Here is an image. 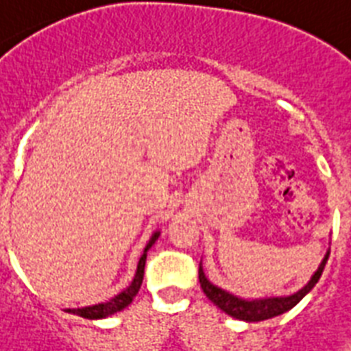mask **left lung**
<instances>
[{
    "label": "left lung",
    "instance_id": "8db88e82",
    "mask_svg": "<svg viewBox=\"0 0 351 351\" xmlns=\"http://www.w3.org/2000/svg\"><path fill=\"white\" fill-rule=\"evenodd\" d=\"M330 250H326L323 261L319 263L317 270L314 272V276L310 278V281L304 285L303 289L298 290L295 294L290 295H270V298H258V299H245L240 295L232 294V292H227L221 287L215 285L210 281L204 272V267L198 269V278H200V285L204 294L213 301V303L218 306L220 310H223L225 314L230 315V317L240 319V321H247V323H258V321H265V319H272L276 315H281L285 312H289L290 308H294L295 304L308 294L310 290L314 289L315 283L319 281L321 274H323L324 265L328 261Z\"/></svg>",
    "mask_w": 351,
    "mask_h": 351
}]
</instances>
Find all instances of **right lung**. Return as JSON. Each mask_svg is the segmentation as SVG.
Returning a JSON list of instances; mask_svg holds the SVG:
<instances>
[{
  "label": "right lung",
  "mask_w": 351,
  "mask_h": 351,
  "mask_svg": "<svg viewBox=\"0 0 351 351\" xmlns=\"http://www.w3.org/2000/svg\"><path fill=\"white\" fill-rule=\"evenodd\" d=\"M158 236H160V230H155L153 234H151L149 241L147 245L144 247V252H142L141 259H138V265H136V272L131 279V283L128 285L126 289L119 292L117 295H113L111 299L104 301V303H99V304H92V306H82V308H66L64 312L68 314H73V315H81L84 319H104V317H110V315L117 314V312H121L131 304L133 298L138 294V290H141V285H142V279H144V267H146V258H147V250L155 245V241L158 240Z\"/></svg>",
  "instance_id": "1"
}]
</instances>
